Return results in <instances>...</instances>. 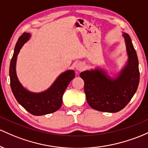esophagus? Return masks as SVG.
Wrapping results in <instances>:
<instances>
[{"label":"esophagus","mask_w":148,"mask_h":148,"mask_svg":"<svg viewBox=\"0 0 148 148\" xmlns=\"http://www.w3.org/2000/svg\"><path fill=\"white\" fill-rule=\"evenodd\" d=\"M75 69L77 71H81L83 69H84V66H83L82 63H77L75 66Z\"/></svg>","instance_id":"34e87169"}]
</instances>
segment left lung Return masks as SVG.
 Returning a JSON list of instances; mask_svg holds the SVG:
<instances>
[{"label": "left lung", "mask_w": 148, "mask_h": 148, "mask_svg": "<svg viewBox=\"0 0 148 148\" xmlns=\"http://www.w3.org/2000/svg\"><path fill=\"white\" fill-rule=\"evenodd\" d=\"M128 62L117 77L112 79L104 71L82 72L86 99L92 108L101 112H117L127 105L136 92L140 79L138 60L132 39L124 33Z\"/></svg>", "instance_id": "obj_1"}]
</instances>
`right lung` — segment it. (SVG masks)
Returning <instances> with one entry per match:
<instances>
[{
	"label": "right lung",
	"instance_id": "right-lung-1",
	"mask_svg": "<svg viewBox=\"0 0 148 148\" xmlns=\"http://www.w3.org/2000/svg\"><path fill=\"white\" fill-rule=\"evenodd\" d=\"M31 35L24 33L18 39L10 65V78L12 92L20 105L34 115H43L59 110L62 105V97L68 85L75 77L73 70L61 74L47 90L41 93H32L22 87L16 75V61L21 47Z\"/></svg>",
	"mask_w": 148,
	"mask_h": 148
}]
</instances>
